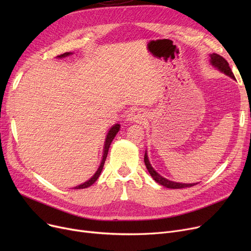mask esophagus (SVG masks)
<instances>
[{"label":"esophagus","mask_w":251,"mask_h":251,"mask_svg":"<svg viewBox=\"0 0 251 251\" xmlns=\"http://www.w3.org/2000/svg\"><path fill=\"white\" fill-rule=\"evenodd\" d=\"M144 118H146V115L144 113L138 109L132 110L131 111L128 116H127V121L129 122H136V123H141L142 121H144Z\"/></svg>","instance_id":"obj_1"}]
</instances>
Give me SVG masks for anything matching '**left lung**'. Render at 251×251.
<instances>
[{
	"instance_id": "obj_1",
	"label": "left lung",
	"mask_w": 251,
	"mask_h": 251,
	"mask_svg": "<svg viewBox=\"0 0 251 251\" xmlns=\"http://www.w3.org/2000/svg\"><path fill=\"white\" fill-rule=\"evenodd\" d=\"M209 62L212 64L213 67H215L216 69H218L220 72L224 73L225 75L231 77L232 79H235V76L231 70V68L229 67L228 62L224 59L223 57H221L218 54H210L209 55ZM144 164L147 166V169L150 172L151 176L152 177V179L159 183L160 185H163L167 188H171V189H181V188H187V187H191L196 185L197 183H179V182H174L168 180L167 178L161 176L156 171L151 167L150 160H149V155H148V151H146V153H144Z\"/></svg>"
}]
</instances>
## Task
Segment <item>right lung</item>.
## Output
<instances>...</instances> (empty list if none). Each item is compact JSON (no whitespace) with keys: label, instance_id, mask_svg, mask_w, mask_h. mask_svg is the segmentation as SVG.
<instances>
[{"label":"right lung","instance_id":"add662e5","mask_svg":"<svg viewBox=\"0 0 251 251\" xmlns=\"http://www.w3.org/2000/svg\"><path fill=\"white\" fill-rule=\"evenodd\" d=\"M70 55H73V52H71V51L64 52V54H62V55L57 56V58H59V59H61V58H66V57H68V56H70ZM119 130H120V124H115V125H113V126L110 128L109 132L107 133V136H105V140H104V144H103V151H102V156H101L102 159H101V162H100V164L99 169L97 170V172L94 174V176H92L89 180H87L86 182L80 184V185L75 186L74 189L87 188V187L91 186L92 184H94V183L98 180V178L100 177V173H101V171H102V168H103V165H104V161H105V159H107V155H108V151H109L111 143H112L113 139L115 138V136L117 135V133L119 132Z\"/></svg>","mask_w":251,"mask_h":251}]
</instances>
